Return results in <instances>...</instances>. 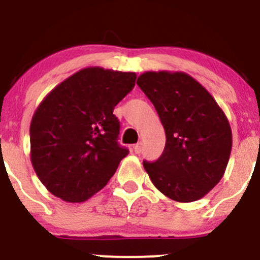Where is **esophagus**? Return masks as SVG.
I'll use <instances>...</instances> for the list:
<instances>
[{
    "label": "esophagus",
    "instance_id": "1",
    "mask_svg": "<svg viewBox=\"0 0 260 260\" xmlns=\"http://www.w3.org/2000/svg\"><path fill=\"white\" fill-rule=\"evenodd\" d=\"M133 151H135V153H141L142 152V143H137L136 146H133Z\"/></svg>",
    "mask_w": 260,
    "mask_h": 260
}]
</instances>
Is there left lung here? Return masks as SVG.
Instances as JSON below:
<instances>
[{
  "label": "left lung",
  "instance_id": "left-lung-1",
  "mask_svg": "<svg viewBox=\"0 0 260 260\" xmlns=\"http://www.w3.org/2000/svg\"><path fill=\"white\" fill-rule=\"evenodd\" d=\"M137 84L156 108L166 145L143 161L152 183L177 203H192L222 179L233 146L232 128L212 95L182 72H146Z\"/></svg>",
  "mask_w": 260,
  "mask_h": 260
}]
</instances>
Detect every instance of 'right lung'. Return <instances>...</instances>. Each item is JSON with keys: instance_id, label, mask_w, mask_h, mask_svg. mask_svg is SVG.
Masks as SVG:
<instances>
[{"instance_id": "obj_1", "label": "right lung", "mask_w": 260, "mask_h": 260, "mask_svg": "<svg viewBox=\"0 0 260 260\" xmlns=\"http://www.w3.org/2000/svg\"><path fill=\"white\" fill-rule=\"evenodd\" d=\"M137 75L89 67L55 86L30 124L31 164L43 185L67 203H83L101 191L129 153L117 143L114 107Z\"/></svg>"}]
</instances>
